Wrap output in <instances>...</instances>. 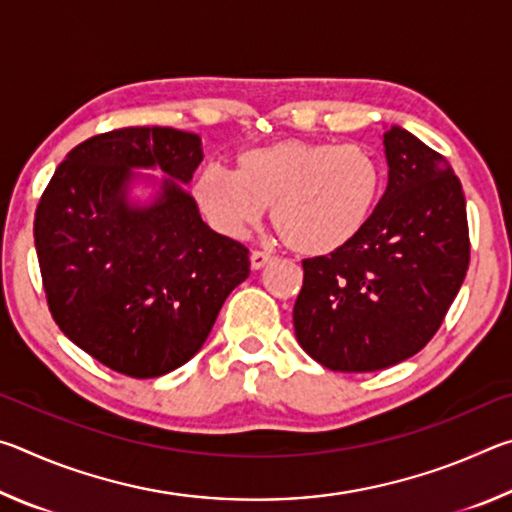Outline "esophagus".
<instances>
[{
    "instance_id": "esophagus-1",
    "label": "esophagus",
    "mask_w": 512,
    "mask_h": 512,
    "mask_svg": "<svg viewBox=\"0 0 512 512\" xmlns=\"http://www.w3.org/2000/svg\"><path fill=\"white\" fill-rule=\"evenodd\" d=\"M273 255L271 253H266V250H253V253H250V266L255 268V271H259V268H264V266H268L273 262Z\"/></svg>"
}]
</instances>
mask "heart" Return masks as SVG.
<instances>
[{"instance_id":"b5f03b06","label":"heart","mask_w":512,"mask_h":512,"mask_svg":"<svg viewBox=\"0 0 512 512\" xmlns=\"http://www.w3.org/2000/svg\"><path fill=\"white\" fill-rule=\"evenodd\" d=\"M381 178L368 146L291 137L244 151L235 173L205 167L192 194L198 212L225 237H244L271 205L284 244L300 255H327L359 235L375 210Z\"/></svg>"}]
</instances>
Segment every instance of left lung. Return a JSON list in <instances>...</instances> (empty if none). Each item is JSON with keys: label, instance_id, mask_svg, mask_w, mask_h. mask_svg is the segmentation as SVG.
<instances>
[{"label": "left lung", "instance_id": "obj_1", "mask_svg": "<svg viewBox=\"0 0 512 512\" xmlns=\"http://www.w3.org/2000/svg\"><path fill=\"white\" fill-rule=\"evenodd\" d=\"M388 185L348 244L302 262L296 339L339 372H372L413 357L452 305L470 264L461 180L443 155L391 126Z\"/></svg>", "mask_w": 512, "mask_h": 512}]
</instances>
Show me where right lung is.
<instances>
[{
	"mask_svg": "<svg viewBox=\"0 0 512 512\" xmlns=\"http://www.w3.org/2000/svg\"><path fill=\"white\" fill-rule=\"evenodd\" d=\"M201 137L162 126L119 128L67 153L42 194L36 237L56 325L103 366L135 379L167 375L203 348L248 248L214 232L183 186ZM133 168L167 179L151 204L127 198Z\"/></svg>",
	"mask_w": 512,
	"mask_h": 512,
	"instance_id": "obj_1",
	"label": "right lung"
}]
</instances>
